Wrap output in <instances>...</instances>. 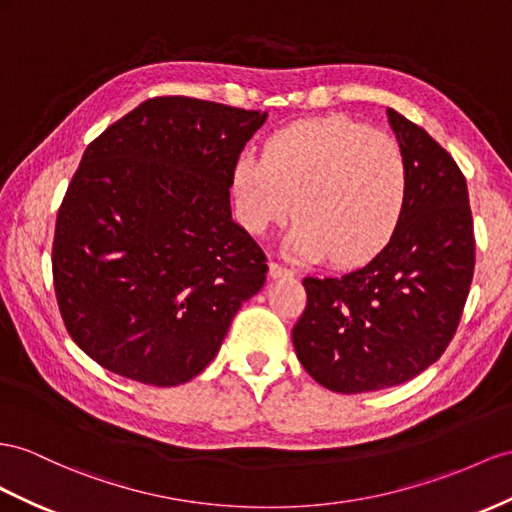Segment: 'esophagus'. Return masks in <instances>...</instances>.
I'll return each mask as SVG.
<instances>
[{"mask_svg":"<svg viewBox=\"0 0 512 512\" xmlns=\"http://www.w3.org/2000/svg\"><path fill=\"white\" fill-rule=\"evenodd\" d=\"M268 268H270V277H272V279L294 277V270H290V268H287V266H281V264H277V261H270Z\"/></svg>","mask_w":512,"mask_h":512,"instance_id":"1","label":"esophagus"}]
</instances>
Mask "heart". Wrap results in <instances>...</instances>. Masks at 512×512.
I'll return each mask as SVG.
<instances>
[{
    "label": "heart",
    "instance_id": "b5f03b06",
    "mask_svg": "<svg viewBox=\"0 0 512 512\" xmlns=\"http://www.w3.org/2000/svg\"><path fill=\"white\" fill-rule=\"evenodd\" d=\"M409 196L398 142L348 116L300 121L277 131L264 157L233 168L238 218L251 233L298 216L287 248L303 259L329 255L359 266L391 240ZM295 203H291V199Z\"/></svg>",
    "mask_w": 512,
    "mask_h": 512
}]
</instances>
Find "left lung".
Listing matches in <instances>:
<instances>
[{
	"label": "left lung",
	"instance_id": "obj_1",
	"mask_svg": "<svg viewBox=\"0 0 512 512\" xmlns=\"http://www.w3.org/2000/svg\"><path fill=\"white\" fill-rule=\"evenodd\" d=\"M409 170L404 214L370 264L305 277L307 307L292 331L313 381L337 393L411 381L458 329L474 279L476 240L467 181L426 131L387 110Z\"/></svg>",
	"mask_w": 512,
	"mask_h": 512
}]
</instances>
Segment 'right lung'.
Segmentation results:
<instances>
[{
	"mask_svg": "<svg viewBox=\"0 0 512 512\" xmlns=\"http://www.w3.org/2000/svg\"><path fill=\"white\" fill-rule=\"evenodd\" d=\"M266 116L155 97L88 144L58 209L51 270L64 326L101 368L188 383L264 287L266 255L233 222L229 188Z\"/></svg>",
	"mask_w": 512,
	"mask_h": 512,
	"instance_id": "obj_1",
	"label": "right lung"
}]
</instances>
